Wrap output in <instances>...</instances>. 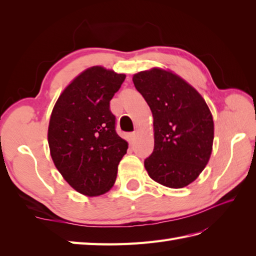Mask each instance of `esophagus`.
I'll use <instances>...</instances> for the list:
<instances>
[{
	"label": "esophagus",
	"instance_id": "34e87169",
	"mask_svg": "<svg viewBox=\"0 0 256 256\" xmlns=\"http://www.w3.org/2000/svg\"><path fill=\"white\" fill-rule=\"evenodd\" d=\"M136 140V133H131L130 134V144H133Z\"/></svg>",
	"mask_w": 256,
	"mask_h": 256
}]
</instances>
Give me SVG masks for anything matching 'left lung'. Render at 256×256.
<instances>
[{
  "label": "left lung",
  "mask_w": 256,
  "mask_h": 256,
  "mask_svg": "<svg viewBox=\"0 0 256 256\" xmlns=\"http://www.w3.org/2000/svg\"><path fill=\"white\" fill-rule=\"evenodd\" d=\"M133 82L154 118V150L145 170L162 186H188L211 156L214 124L209 106L192 84L168 69L140 72Z\"/></svg>",
  "instance_id": "1"
}]
</instances>
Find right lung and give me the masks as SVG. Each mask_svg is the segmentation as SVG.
I'll return each mask as SVG.
<instances>
[{"label": "right lung", "instance_id": "right-lung-1", "mask_svg": "<svg viewBox=\"0 0 256 256\" xmlns=\"http://www.w3.org/2000/svg\"><path fill=\"white\" fill-rule=\"evenodd\" d=\"M124 74L94 66L78 74L54 106L48 144L58 172L76 192L96 197L110 190L128 144L116 132L110 101Z\"/></svg>", "mask_w": 256, "mask_h": 256}]
</instances>
